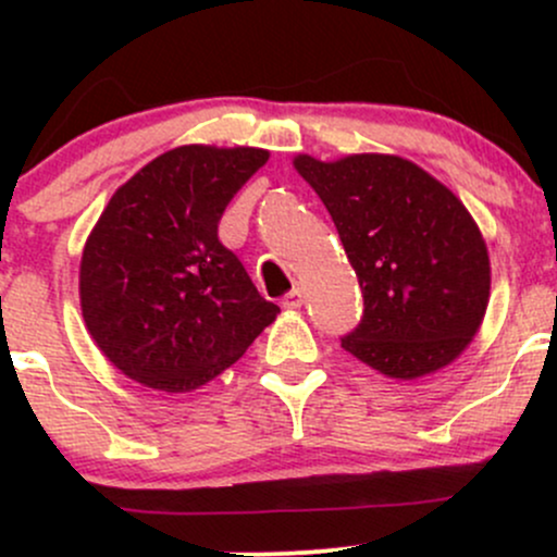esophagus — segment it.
<instances>
[{
	"instance_id": "esophagus-1",
	"label": "esophagus",
	"mask_w": 557,
	"mask_h": 557,
	"mask_svg": "<svg viewBox=\"0 0 557 557\" xmlns=\"http://www.w3.org/2000/svg\"><path fill=\"white\" fill-rule=\"evenodd\" d=\"M283 306L285 309H300V306H304V290L293 287V290L283 298Z\"/></svg>"
}]
</instances>
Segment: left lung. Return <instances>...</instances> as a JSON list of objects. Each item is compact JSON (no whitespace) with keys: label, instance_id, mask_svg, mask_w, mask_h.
Returning a JSON list of instances; mask_svg holds the SVG:
<instances>
[{"label":"left lung","instance_id":"left-lung-1","mask_svg":"<svg viewBox=\"0 0 557 557\" xmlns=\"http://www.w3.org/2000/svg\"><path fill=\"white\" fill-rule=\"evenodd\" d=\"M335 222L363 293L343 348L389 380H419L469 348L490 304V253L474 216L395 154L293 159Z\"/></svg>","mask_w":557,"mask_h":557}]
</instances>
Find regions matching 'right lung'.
<instances>
[{"mask_svg": "<svg viewBox=\"0 0 557 557\" xmlns=\"http://www.w3.org/2000/svg\"><path fill=\"white\" fill-rule=\"evenodd\" d=\"M270 151L177 146L114 190L83 246L81 311L120 372L190 393L225 372L277 319L216 238L230 198Z\"/></svg>", "mask_w": 557, "mask_h": 557, "instance_id": "add662e5", "label": "right lung"}]
</instances>
